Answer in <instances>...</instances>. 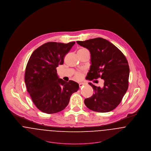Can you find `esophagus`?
I'll return each mask as SVG.
<instances>
[{
	"label": "esophagus",
	"mask_w": 151,
	"mask_h": 151,
	"mask_svg": "<svg viewBox=\"0 0 151 151\" xmlns=\"http://www.w3.org/2000/svg\"><path fill=\"white\" fill-rule=\"evenodd\" d=\"M85 85H86V84L84 83H79V87H80V88L82 87H83V86H85Z\"/></svg>",
	"instance_id": "esophagus-1"
}]
</instances>
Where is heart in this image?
Returning a JSON list of instances; mask_svg holds the SVG:
<instances>
[{"label": "heart", "instance_id": "b5f03b06", "mask_svg": "<svg viewBox=\"0 0 151 151\" xmlns=\"http://www.w3.org/2000/svg\"><path fill=\"white\" fill-rule=\"evenodd\" d=\"M87 51V50L86 49V48H82L79 49L78 52H81V51ZM81 76H82V74H81V73H77L76 75V78H78V79H80V78H81Z\"/></svg>", "mask_w": 151, "mask_h": 151}]
</instances>
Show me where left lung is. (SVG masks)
<instances>
[{"instance_id":"8db88e82","label":"left lung","mask_w":151,"mask_h":151,"mask_svg":"<svg viewBox=\"0 0 151 151\" xmlns=\"http://www.w3.org/2000/svg\"><path fill=\"white\" fill-rule=\"evenodd\" d=\"M77 43L91 53V65L87 79L100 78L104 81L102 88L89 83L94 93L84 100L85 105L98 112L112 111L120 103L128 88L129 68L125 56L115 45L101 37L77 41Z\"/></svg>"}]
</instances>
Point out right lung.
I'll list each match as a JSON object with an SVG mask.
<instances>
[{
    "mask_svg": "<svg viewBox=\"0 0 151 151\" xmlns=\"http://www.w3.org/2000/svg\"><path fill=\"white\" fill-rule=\"evenodd\" d=\"M75 43H46L36 49L28 60L25 72L27 91L43 112L52 114L62 111L68 106L72 94L79 88L78 83L59 78L56 71Z\"/></svg>",
    "mask_w": 151,
    "mask_h": 151,
    "instance_id": "1",
    "label": "right lung"
}]
</instances>
